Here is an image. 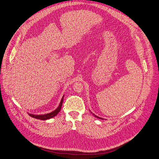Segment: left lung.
<instances>
[{"label":"left lung","instance_id":"obj_1","mask_svg":"<svg viewBox=\"0 0 159 159\" xmlns=\"http://www.w3.org/2000/svg\"><path fill=\"white\" fill-rule=\"evenodd\" d=\"M96 117V118H98V119H103L102 118H100V117H99V116H96V115H94Z\"/></svg>","mask_w":159,"mask_h":159}]
</instances>
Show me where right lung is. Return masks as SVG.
Returning <instances> with one entry per match:
<instances>
[{
    "label": "right lung",
    "mask_w": 159,
    "mask_h": 159,
    "mask_svg": "<svg viewBox=\"0 0 159 159\" xmlns=\"http://www.w3.org/2000/svg\"><path fill=\"white\" fill-rule=\"evenodd\" d=\"M63 101V97L62 98L61 102L60 103V105H59L58 107L52 113H48V114H45V115H32V114H29V116H31V117H33V118L39 119V120H47V119H51V118H52V117H54L56 115H57V113L60 112L61 109Z\"/></svg>",
    "instance_id": "right-lung-1"
}]
</instances>
